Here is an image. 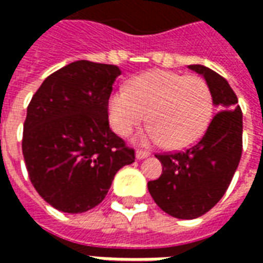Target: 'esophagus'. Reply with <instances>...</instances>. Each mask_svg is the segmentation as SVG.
Returning <instances> with one entry per match:
<instances>
[{
  "instance_id": "esophagus-1",
  "label": "esophagus",
  "mask_w": 263,
  "mask_h": 263,
  "mask_svg": "<svg viewBox=\"0 0 263 263\" xmlns=\"http://www.w3.org/2000/svg\"><path fill=\"white\" fill-rule=\"evenodd\" d=\"M149 157V152H146V151H136V159H145V158Z\"/></svg>"
}]
</instances>
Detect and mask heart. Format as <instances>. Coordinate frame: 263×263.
Here are the masks:
<instances>
[{"label":"heart","mask_w":263,"mask_h":263,"mask_svg":"<svg viewBox=\"0 0 263 263\" xmlns=\"http://www.w3.org/2000/svg\"><path fill=\"white\" fill-rule=\"evenodd\" d=\"M151 126L137 135L140 143L164 142L170 149L193 145L212 120L214 99L199 76L152 70L135 77L127 90L108 99V118L120 136L130 135L145 120Z\"/></svg>","instance_id":"1"}]
</instances>
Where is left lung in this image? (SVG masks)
Returning <instances> with one entry per match:
<instances>
[{"instance_id":"8db88e82","label":"left lung","mask_w":263,"mask_h":263,"mask_svg":"<svg viewBox=\"0 0 263 263\" xmlns=\"http://www.w3.org/2000/svg\"><path fill=\"white\" fill-rule=\"evenodd\" d=\"M205 79L219 109L205 135L184 152L155 155L162 174L147 190L164 212L178 219H195L217 205L238 167L243 146V114L228 82L200 64L189 66Z\"/></svg>"}]
</instances>
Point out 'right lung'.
<instances>
[{"label": "right lung", "mask_w": 263, "mask_h": 263, "mask_svg": "<svg viewBox=\"0 0 263 263\" xmlns=\"http://www.w3.org/2000/svg\"><path fill=\"white\" fill-rule=\"evenodd\" d=\"M121 70L79 60L44 80L27 106L23 157L51 206L80 214L99 205L120 168L135 162L108 124V99Z\"/></svg>", "instance_id": "add662e5"}]
</instances>
